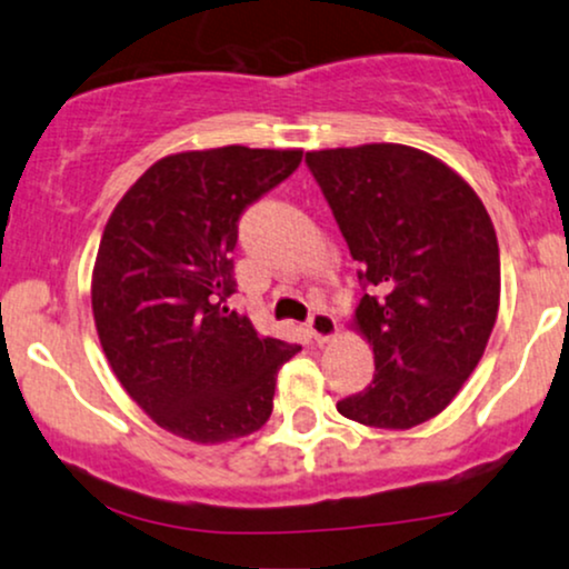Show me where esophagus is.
<instances>
[{
  "mask_svg": "<svg viewBox=\"0 0 569 569\" xmlns=\"http://www.w3.org/2000/svg\"><path fill=\"white\" fill-rule=\"evenodd\" d=\"M309 332L317 343H327V340L336 338V332H338L336 317L327 311H313L309 317Z\"/></svg>",
  "mask_w": 569,
  "mask_h": 569,
  "instance_id": "obj_1",
  "label": "esophagus"
}]
</instances>
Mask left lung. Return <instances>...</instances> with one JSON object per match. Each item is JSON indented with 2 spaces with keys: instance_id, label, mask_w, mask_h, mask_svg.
I'll list each match as a JSON object with an SVG mask.
<instances>
[{
  "instance_id": "left-lung-1",
  "label": "left lung",
  "mask_w": 569,
  "mask_h": 569,
  "mask_svg": "<svg viewBox=\"0 0 569 569\" xmlns=\"http://www.w3.org/2000/svg\"><path fill=\"white\" fill-rule=\"evenodd\" d=\"M365 296L357 327L376 353L340 416L412 429L439 416L482 359L500 303V252L482 199L429 153L399 143L306 153Z\"/></svg>"
}]
</instances>
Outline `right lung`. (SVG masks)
<instances>
[{
	"label": "right lung",
	"instance_id": "add662e5",
	"mask_svg": "<svg viewBox=\"0 0 569 569\" xmlns=\"http://www.w3.org/2000/svg\"><path fill=\"white\" fill-rule=\"evenodd\" d=\"M303 151L223 146L159 159L113 207L92 271V313L113 376L167 431L199 445L271 416L298 343L229 309L239 218L298 170Z\"/></svg>",
	"mask_w": 569,
	"mask_h": 569
}]
</instances>
